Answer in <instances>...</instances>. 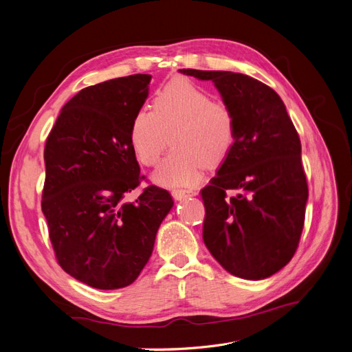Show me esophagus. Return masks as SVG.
Masks as SVG:
<instances>
[{"label":"esophagus","instance_id":"34e87169","mask_svg":"<svg viewBox=\"0 0 352 352\" xmlns=\"http://www.w3.org/2000/svg\"><path fill=\"white\" fill-rule=\"evenodd\" d=\"M172 195H173L175 199L182 201L188 197H195L197 190H194V189H175V190H172Z\"/></svg>","mask_w":352,"mask_h":352}]
</instances>
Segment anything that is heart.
<instances>
[{
	"label": "heart",
	"mask_w": 352,
	"mask_h": 352,
	"mask_svg": "<svg viewBox=\"0 0 352 352\" xmlns=\"http://www.w3.org/2000/svg\"><path fill=\"white\" fill-rule=\"evenodd\" d=\"M153 107L135 113L129 141L138 162L150 167L158 163L170 133L173 150L153 173L154 184L194 185L204 176L207 164L219 166L230 155L236 142V117L208 91L177 78L155 94Z\"/></svg>",
	"instance_id": "b5f03b06"
}]
</instances>
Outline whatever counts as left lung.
<instances>
[{
    "label": "left lung",
    "instance_id": "obj_1",
    "mask_svg": "<svg viewBox=\"0 0 352 352\" xmlns=\"http://www.w3.org/2000/svg\"><path fill=\"white\" fill-rule=\"evenodd\" d=\"M211 80L236 117V142L201 190L202 239L233 276L267 279L291 261L304 228L308 188L301 141L280 97L242 73L180 69ZM228 190L237 194L228 197Z\"/></svg>",
    "mask_w": 352,
    "mask_h": 352
}]
</instances>
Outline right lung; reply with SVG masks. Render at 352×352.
<instances>
[{
	"label": "right lung",
	"instance_id": "obj_1",
	"mask_svg": "<svg viewBox=\"0 0 352 352\" xmlns=\"http://www.w3.org/2000/svg\"><path fill=\"white\" fill-rule=\"evenodd\" d=\"M150 82L151 74H132L82 89L45 144L42 212L52 248L63 270L97 289L136 280L173 207L172 195L154 185L124 202L144 177L129 129Z\"/></svg>",
	"mask_w": 352,
	"mask_h": 352
}]
</instances>
